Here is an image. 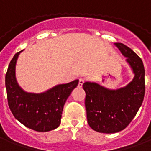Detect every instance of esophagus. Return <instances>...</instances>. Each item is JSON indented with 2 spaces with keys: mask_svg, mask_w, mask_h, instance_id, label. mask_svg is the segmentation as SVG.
<instances>
[{
  "mask_svg": "<svg viewBox=\"0 0 151 151\" xmlns=\"http://www.w3.org/2000/svg\"><path fill=\"white\" fill-rule=\"evenodd\" d=\"M84 83V79L83 78H79V82H78V86L82 87V85Z\"/></svg>",
  "mask_w": 151,
  "mask_h": 151,
  "instance_id": "1",
  "label": "esophagus"
}]
</instances>
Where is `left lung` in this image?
I'll return each mask as SVG.
<instances>
[{
  "instance_id": "obj_1",
  "label": "left lung",
  "mask_w": 151,
  "mask_h": 151,
  "mask_svg": "<svg viewBox=\"0 0 151 151\" xmlns=\"http://www.w3.org/2000/svg\"><path fill=\"white\" fill-rule=\"evenodd\" d=\"M127 59L134 78L124 87L111 90L86 82L85 106L90 127L99 133H114L124 129L142 104L145 95V69L142 59L129 47L115 43Z\"/></svg>"
}]
</instances>
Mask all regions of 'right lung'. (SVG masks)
Listing matches in <instances>:
<instances>
[{"mask_svg":"<svg viewBox=\"0 0 151 151\" xmlns=\"http://www.w3.org/2000/svg\"><path fill=\"white\" fill-rule=\"evenodd\" d=\"M22 52V51H21ZM21 52L16 53L5 74V87L10 111L25 126L37 132H47L60 124L63 108L78 80L60 84L40 94L28 93L19 86L15 77L16 62Z\"/></svg>","mask_w":151,"mask_h":151,"instance_id":"add662e5","label":"right lung"}]
</instances>
